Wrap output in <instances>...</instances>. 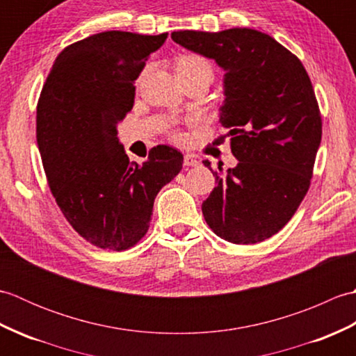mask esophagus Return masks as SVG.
Returning <instances> with one entry per match:
<instances>
[{"instance_id": "1", "label": "esophagus", "mask_w": 356, "mask_h": 356, "mask_svg": "<svg viewBox=\"0 0 356 356\" xmlns=\"http://www.w3.org/2000/svg\"><path fill=\"white\" fill-rule=\"evenodd\" d=\"M184 165L185 166H197L199 161L193 154H185L184 156Z\"/></svg>"}]
</instances>
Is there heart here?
I'll list each match as a JSON object with an SVG mask.
<instances>
[{
    "mask_svg": "<svg viewBox=\"0 0 356 356\" xmlns=\"http://www.w3.org/2000/svg\"><path fill=\"white\" fill-rule=\"evenodd\" d=\"M176 72H179V73H193V72H208V73H211V65H209L207 59H203L200 56L186 55V56L180 58L177 61ZM179 139H182V138L179 136Z\"/></svg>",
    "mask_w": 356,
    "mask_h": 356,
    "instance_id": "obj_1",
    "label": "heart"
}]
</instances>
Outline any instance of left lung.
Segmentation results:
<instances>
[{"label": "left lung", "mask_w": 356, "mask_h": 356, "mask_svg": "<svg viewBox=\"0 0 356 356\" xmlns=\"http://www.w3.org/2000/svg\"><path fill=\"white\" fill-rule=\"evenodd\" d=\"M171 38L225 72L220 122L238 163L213 171L202 213L218 237L251 245L291 220L311 185L321 116L303 64L268 33L248 27L180 30Z\"/></svg>", "instance_id": "1"}]
</instances>
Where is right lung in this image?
<instances>
[{
    "label": "right lung",
    "instance_id": "right-lung-1",
    "mask_svg": "<svg viewBox=\"0 0 356 356\" xmlns=\"http://www.w3.org/2000/svg\"><path fill=\"white\" fill-rule=\"evenodd\" d=\"M168 33H96L55 59L36 110V140L58 207L90 243L113 251L149 228L157 193L182 170L176 148L157 145L130 162L118 124L133 108V86Z\"/></svg>",
    "mask_w": 356,
    "mask_h": 356
}]
</instances>
